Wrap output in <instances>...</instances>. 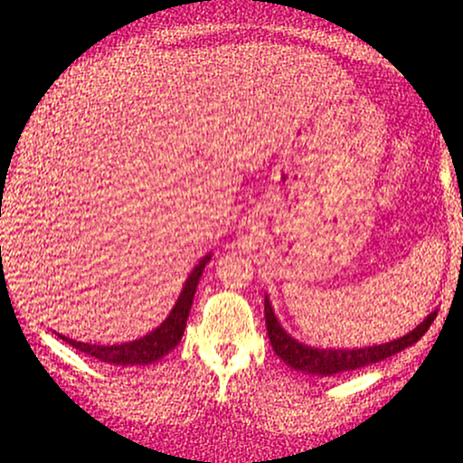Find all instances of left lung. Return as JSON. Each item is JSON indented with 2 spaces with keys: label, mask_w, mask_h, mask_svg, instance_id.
Segmentation results:
<instances>
[{
  "label": "left lung",
  "mask_w": 463,
  "mask_h": 463,
  "mask_svg": "<svg viewBox=\"0 0 463 463\" xmlns=\"http://www.w3.org/2000/svg\"><path fill=\"white\" fill-rule=\"evenodd\" d=\"M438 316V311H431L422 322L418 324L413 331L402 335L401 339H394V342L379 344V346H368V348H313L307 346V344L298 342V339L291 337L289 333L280 326V322L276 320L272 302L265 296V326H268V337L272 342L274 353L279 354L280 359L285 361L289 368L305 372V374H316V376H333L339 374V372H350L365 368V365L379 364L392 354L401 353L409 346L418 342L424 333L429 331L431 322Z\"/></svg>",
  "instance_id": "8db88e82"
}]
</instances>
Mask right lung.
Listing matches in <instances>:
<instances>
[{"label":"right lung","instance_id":"add662e5","mask_svg":"<svg viewBox=\"0 0 463 463\" xmlns=\"http://www.w3.org/2000/svg\"><path fill=\"white\" fill-rule=\"evenodd\" d=\"M211 261V254H206L202 261L195 265L194 272L189 274L187 283H184L183 291H180L176 305L169 311V316L165 317V322L158 328H154L152 333L143 335L141 339H135V342L128 344H113V346H98V344H84L76 342V339L62 337L69 346H73L80 353L91 354V357L104 361V364H115V365H147L158 361L169 350L178 346V342L183 339L184 326H187V317L191 311V305H194L195 287H198V280L202 272H204V265Z\"/></svg>","mask_w":463,"mask_h":463}]
</instances>
